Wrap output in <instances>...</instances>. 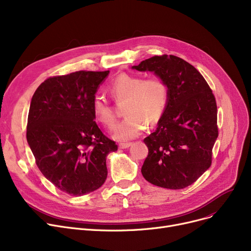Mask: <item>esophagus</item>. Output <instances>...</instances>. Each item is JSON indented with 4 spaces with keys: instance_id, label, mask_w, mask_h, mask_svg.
<instances>
[{
    "instance_id": "1",
    "label": "esophagus",
    "mask_w": 251,
    "mask_h": 251,
    "mask_svg": "<svg viewBox=\"0 0 251 251\" xmlns=\"http://www.w3.org/2000/svg\"><path fill=\"white\" fill-rule=\"evenodd\" d=\"M132 146V143H120L119 144V148L120 149H127L129 147Z\"/></svg>"
}]
</instances>
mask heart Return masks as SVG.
<instances>
[{"mask_svg": "<svg viewBox=\"0 0 251 251\" xmlns=\"http://www.w3.org/2000/svg\"><path fill=\"white\" fill-rule=\"evenodd\" d=\"M107 91L117 101H125L123 112L127 117L117 125L113 135L121 141L139 136L147 124H158L169 101L168 84L160 77L144 79L141 75L120 74L108 85ZM92 112L100 124L114 128L116 113L106 100L100 96L94 97Z\"/></svg>", "mask_w": 251, "mask_h": 251, "instance_id": "heart-1", "label": "heart"}]
</instances>
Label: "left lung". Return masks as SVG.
<instances>
[{"instance_id":"1","label":"left lung","mask_w":251,"mask_h":251,"mask_svg":"<svg viewBox=\"0 0 251 251\" xmlns=\"http://www.w3.org/2000/svg\"><path fill=\"white\" fill-rule=\"evenodd\" d=\"M132 69L154 72L169 87L166 111L144 139L149 154L141 173L157 187L187 188L211 165L219 136L215 97L203 75L177 56H152Z\"/></svg>"}]
</instances>
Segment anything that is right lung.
<instances>
[{
	"instance_id": "right-lung-1",
	"label": "right lung",
	"mask_w": 251,
	"mask_h": 251,
	"mask_svg": "<svg viewBox=\"0 0 251 251\" xmlns=\"http://www.w3.org/2000/svg\"><path fill=\"white\" fill-rule=\"evenodd\" d=\"M110 71L50 77L32 95L26 139L36 164L60 191L82 196L107 176L106 156L118 147L94 121L92 101Z\"/></svg>"
}]
</instances>
